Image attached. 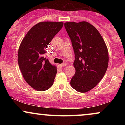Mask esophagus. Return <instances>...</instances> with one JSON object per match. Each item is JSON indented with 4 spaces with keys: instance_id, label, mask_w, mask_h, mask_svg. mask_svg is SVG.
Returning a JSON list of instances; mask_svg holds the SVG:
<instances>
[{
    "instance_id": "1",
    "label": "esophagus",
    "mask_w": 125,
    "mask_h": 125,
    "mask_svg": "<svg viewBox=\"0 0 125 125\" xmlns=\"http://www.w3.org/2000/svg\"><path fill=\"white\" fill-rule=\"evenodd\" d=\"M59 65L61 66H63V67H64V66H66L67 65V63H63L60 64Z\"/></svg>"
}]
</instances>
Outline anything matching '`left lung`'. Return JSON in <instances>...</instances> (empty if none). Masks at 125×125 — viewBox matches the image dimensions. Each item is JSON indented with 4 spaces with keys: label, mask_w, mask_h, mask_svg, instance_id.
Returning <instances> with one entry per match:
<instances>
[{
    "label": "left lung",
    "mask_w": 125,
    "mask_h": 125,
    "mask_svg": "<svg viewBox=\"0 0 125 125\" xmlns=\"http://www.w3.org/2000/svg\"><path fill=\"white\" fill-rule=\"evenodd\" d=\"M74 52L75 74L71 86L85 93L92 89L104 76L108 66L109 54L104 39L99 31L87 21L64 24Z\"/></svg>",
    "instance_id": "obj_1"
}]
</instances>
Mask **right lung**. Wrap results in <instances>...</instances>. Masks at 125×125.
I'll return each instance as SVG.
<instances>
[{
  "mask_svg": "<svg viewBox=\"0 0 125 125\" xmlns=\"http://www.w3.org/2000/svg\"><path fill=\"white\" fill-rule=\"evenodd\" d=\"M63 25L62 21H42L31 28L18 51V64L25 81L34 89L44 91L53 84L57 69L44 57L45 49Z\"/></svg>",
  "mask_w": 125,
  "mask_h": 125,
  "instance_id": "1",
  "label": "right lung"
}]
</instances>
